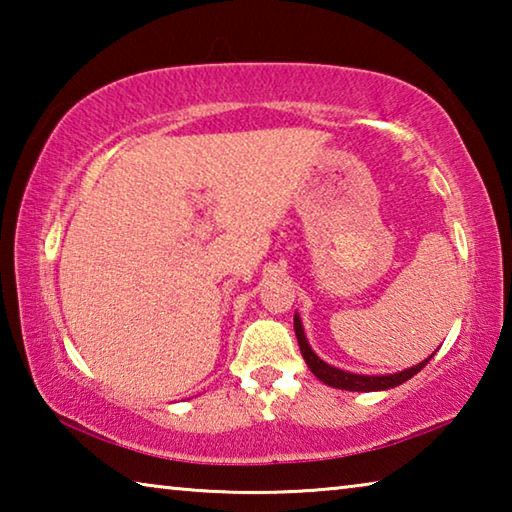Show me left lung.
Wrapping results in <instances>:
<instances>
[{
    "label": "left lung",
    "mask_w": 512,
    "mask_h": 512,
    "mask_svg": "<svg viewBox=\"0 0 512 512\" xmlns=\"http://www.w3.org/2000/svg\"><path fill=\"white\" fill-rule=\"evenodd\" d=\"M293 329H296V339L300 345V352H302V359L307 361L309 370L314 372V375L323 381V384L332 386V388H341V391H357V393H372V391H388V388H395L404 384V381H409L413 375H418V372L427 366L429 359H424L420 363H415V366L400 370V372H393V375H357V372H348V370H341V368H334L329 366L327 361H323L318 357V354L311 350V345L305 336V327H302V320L296 314L293 316Z\"/></svg>",
    "instance_id": "1"
}]
</instances>
